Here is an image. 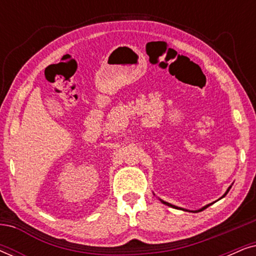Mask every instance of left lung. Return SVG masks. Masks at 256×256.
<instances>
[{
	"instance_id": "8db88e82",
	"label": "left lung",
	"mask_w": 256,
	"mask_h": 256,
	"mask_svg": "<svg viewBox=\"0 0 256 256\" xmlns=\"http://www.w3.org/2000/svg\"><path fill=\"white\" fill-rule=\"evenodd\" d=\"M230 188H232V185H230V186H228V188H227L226 192H225V194H224V196H222V198H224V197H225V196H226L227 194H228V191L230 190ZM222 198H220V199H222ZM158 199H160V198H158ZM160 200L162 202L164 205H168V206H170V208H177V210H183V211H188V212H194V213H197V212H202V211H204L205 208H208V206H211V205L213 204V202H211V204H208V205L202 206V208H199V210H194V211H190V210H186V208H178V206H174V205H172V204H170V202H164V200H162V199H160ZM218 200H219V199H218Z\"/></svg>"
}]
</instances>
